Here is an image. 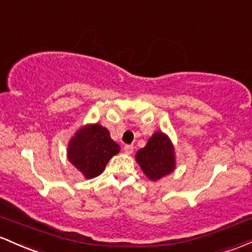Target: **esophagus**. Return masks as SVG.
<instances>
[{
    "label": "esophagus",
    "instance_id": "34e87169",
    "mask_svg": "<svg viewBox=\"0 0 252 252\" xmlns=\"http://www.w3.org/2000/svg\"><path fill=\"white\" fill-rule=\"evenodd\" d=\"M133 149L134 148L132 145H125V146H124V151H125L127 155H132V154H133Z\"/></svg>",
    "mask_w": 252,
    "mask_h": 252
}]
</instances>
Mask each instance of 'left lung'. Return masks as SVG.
<instances>
[{
  "instance_id": "1",
  "label": "left lung",
  "mask_w": 252,
  "mask_h": 252,
  "mask_svg": "<svg viewBox=\"0 0 252 252\" xmlns=\"http://www.w3.org/2000/svg\"><path fill=\"white\" fill-rule=\"evenodd\" d=\"M145 176L151 181H158L171 174L176 168V155L170 138L162 131H157L150 137L148 144L135 154Z\"/></svg>"
}]
</instances>
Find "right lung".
Instances as JSON below:
<instances>
[{
	"mask_svg": "<svg viewBox=\"0 0 252 252\" xmlns=\"http://www.w3.org/2000/svg\"><path fill=\"white\" fill-rule=\"evenodd\" d=\"M120 152V146L111 138L109 131L98 124L81 126L67 144L69 162L86 179L102 174L107 163Z\"/></svg>",
	"mask_w": 252,
	"mask_h": 252,
	"instance_id": "right-lung-1",
	"label": "right lung"
}]
</instances>
